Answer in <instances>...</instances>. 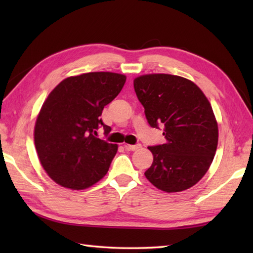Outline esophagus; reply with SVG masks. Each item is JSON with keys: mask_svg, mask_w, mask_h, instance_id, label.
<instances>
[{"mask_svg": "<svg viewBox=\"0 0 253 253\" xmlns=\"http://www.w3.org/2000/svg\"><path fill=\"white\" fill-rule=\"evenodd\" d=\"M125 148H126V150H129V151H136V150L141 148V144L140 143H137V144H125Z\"/></svg>", "mask_w": 253, "mask_h": 253, "instance_id": "obj_1", "label": "esophagus"}]
</instances>
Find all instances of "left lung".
<instances>
[{"mask_svg":"<svg viewBox=\"0 0 253 253\" xmlns=\"http://www.w3.org/2000/svg\"><path fill=\"white\" fill-rule=\"evenodd\" d=\"M149 125L163 128L166 142L148 147L153 163L147 179L160 190L189 189L206 175L216 152L218 128L201 89L184 77L149 74L133 80Z\"/></svg>","mask_w":253,"mask_h":253,"instance_id":"obj_1","label":"left lung"}]
</instances>
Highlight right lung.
Masks as SVG:
<instances>
[{
  "label": "right lung",
  "instance_id": "1",
  "mask_svg": "<svg viewBox=\"0 0 253 253\" xmlns=\"http://www.w3.org/2000/svg\"><path fill=\"white\" fill-rule=\"evenodd\" d=\"M125 82V75L94 72L68 77L51 91L37 117L35 144L56 184L82 190L106 175L118 147L96 138V130L111 131L100 116Z\"/></svg>",
  "mask_w": 253,
  "mask_h": 253
}]
</instances>
